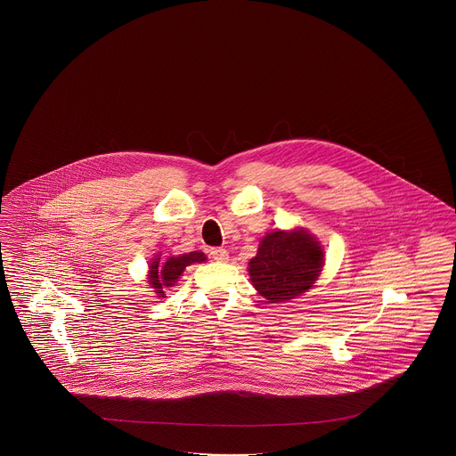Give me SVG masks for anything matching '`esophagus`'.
I'll use <instances>...</instances> for the list:
<instances>
[{"label":"esophagus","mask_w":456,"mask_h":456,"mask_svg":"<svg viewBox=\"0 0 456 456\" xmlns=\"http://www.w3.org/2000/svg\"><path fill=\"white\" fill-rule=\"evenodd\" d=\"M210 256H212V259H216V261H219V263L229 261V252L224 248H210Z\"/></svg>","instance_id":"esophagus-1"}]
</instances>
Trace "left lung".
<instances>
[{"label":"left lung","instance_id":"obj_1","mask_svg":"<svg viewBox=\"0 0 456 456\" xmlns=\"http://www.w3.org/2000/svg\"><path fill=\"white\" fill-rule=\"evenodd\" d=\"M324 265V250L305 229L264 235L248 263L252 286L269 303H288L311 289Z\"/></svg>","mask_w":456,"mask_h":456}]
</instances>
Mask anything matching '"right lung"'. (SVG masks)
Instances as JSON below:
<instances>
[{"label": "right lung", "mask_w": 456, "mask_h": 456, "mask_svg": "<svg viewBox=\"0 0 456 456\" xmlns=\"http://www.w3.org/2000/svg\"><path fill=\"white\" fill-rule=\"evenodd\" d=\"M208 257L204 252L193 250L189 254L182 256H172L168 257L166 263L160 264V257L153 259V263L149 265V284L155 289L157 297H166V288H174L175 282L179 281L182 273L185 271L187 265L193 263H204Z\"/></svg>", "instance_id": "obj_1"}]
</instances>
